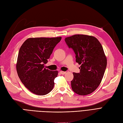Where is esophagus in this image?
Returning <instances> with one entry per match:
<instances>
[{
  "label": "esophagus",
  "mask_w": 123,
  "mask_h": 123,
  "mask_svg": "<svg viewBox=\"0 0 123 123\" xmlns=\"http://www.w3.org/2000/svg\"><path fill=\"white\" fill-rule=\"evenodd\" d=\"M60 73L61 74H62V75H64V74H66V72H65V71H61L60 72Z\"/></svg>",
  "instance_id": "1"
}]
</instances>
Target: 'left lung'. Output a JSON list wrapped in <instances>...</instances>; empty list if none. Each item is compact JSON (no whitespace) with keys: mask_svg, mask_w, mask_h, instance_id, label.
I'll return each mask as SVG.
<instances>
[{"mask_svg":"<svg viewBox=\"0 0 123 123\" xmlns=\"http://www.w3.org/2000/svg\"><path fill=\"white\" fill-rule=\"evenodd\" d=\"M65 40L75 53L76 62L81 65L80 73H73L72 90L80 95L90 94L101 83L106 68L107 58L102 44L94 37L86 35H74Z\"/></svg>","mask_w":123,"mask_h":123,"instance_id":"1","label":"left lung"}]
</instances>
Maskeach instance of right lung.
<instances>
[{
    "label": "right lung",
    "mask_w": 123,
    "mask_h": 123,
    "mask_svg": "<svg viewBox=\"0 0 123 123\" xmlns=\"http://www.w3.org/2000/svg\"><path fill=\"white\" fill-rule=\"evenodd\" d=\"M61 37L27 39L22 44L16 64L18 75L25 86L34 94L44 95L50 92L57 71L44 67Z\"/></svg>",
    "instance_id": "add662e5"
}]
</instances>
